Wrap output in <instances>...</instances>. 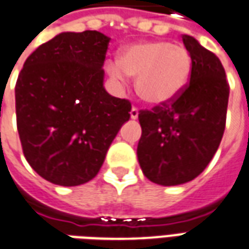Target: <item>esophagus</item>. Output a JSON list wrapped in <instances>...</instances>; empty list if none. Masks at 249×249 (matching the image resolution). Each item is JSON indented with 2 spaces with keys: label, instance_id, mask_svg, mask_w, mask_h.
Returning <instances> with one entry per match:
<instances>
[{
  "label": "esophagus",
  "instance_id": "34e87169",
  "mask_svg": "<svg viewBox=\"0 0 249 249\" xmlns=\"http://www.w3.org/2000/svg\"><path fill=\"white\" fill-rule=\"evenodd\" d=\"M137 117H139V109L137 107H132V110H130V119L136 120Z\"/></svg>",
  "mask_w": 249,
  "mask_h": 249
}]
</instances>
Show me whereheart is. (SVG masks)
Wrapping results in <instances>:
<instances>
[{
	"mask_svg": "<svg viewBox=\"0 0 249 249\" xmlns=\"http://www.w3.org/2000/svg\"><path fill=\"white\" fill-rule=\"evenodd\" d=\"M107 71L116 82L136 78L137 94L154 107L170 104L182 94L190 81L193 59L183 46L164 40L140 41L126 47L119 60L107 63Z\"/></svg>",
	"mask_w": 249,
	"mask_h": 249,
	"instance_id": "b5f03b06",
	"label": "heart"
}]
</instances>
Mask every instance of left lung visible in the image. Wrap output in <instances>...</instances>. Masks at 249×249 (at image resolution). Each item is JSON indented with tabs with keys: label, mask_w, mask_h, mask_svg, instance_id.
<instances>
[{
	"label": "left lung",
	"mask_w": 249,
	"mask_h": 249,
	"mask_svg": "<svg viewBox=\"0 0 249 249\" xmlns=\"http://www.w3.org/2000/svg\"><path fill=\"white\" fill-rule=\"evenodd\" d=\"M193 59L190 83L170 104L142 110L137 159L156 185L178 186L202 173L221 142L229 85L220 59L193 36H182Z\"/></svg>",
	"instance_id": "obj_1"
}]
</instances>
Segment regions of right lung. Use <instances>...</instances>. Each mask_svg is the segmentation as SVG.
I'll return each instance as SVG.
<instances>
[{"mask_svg":"<svg viewBox=\"0 0 249 249\" xmlns=\"http://www.w3.org/2000/svg\"><path fill=\"white\" fill-rule=\"evenodd\" d=\"M110 37L98 31L62 32L36 48L16 83L17 130L29 166L53 185L94 178L130 102L104 88Z\"/></svg>","mask_w":249,"mask_h":249,"instance_id":"add662e5","label":"right lung"}]
</instances>
